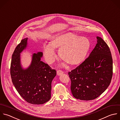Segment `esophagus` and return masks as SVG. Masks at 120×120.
Instances as JSON below:
<instances>
[{"label": "esophagus", "mask_w": 120, "mask_h": 120, "mask_svg": "<svg viewBox=\"0 0 120 120\" xmlns=\"http://www.w3.org/2000/svg\"><path fill=\"white\" fill-rule=\"evenodd\" d=\"M64 73V72H63V71H62V70H58L57 71V75H61V74H62L63 73Z\"/></svg>", "instance_id": "34e87169"}]
</instances>
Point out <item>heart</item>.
Segmentation results:
<instances>
[{
	"instance_id": "heart-1",
	"label": "heart",
	"mask_w": 120,
	"mask_h": 120,
	"mask_svg": "<svg viewBox=\"0 0 120 120\" xmlns=\"http://www.w3.org/2000/svg\"><path fill=\"white\" fill-rule=\"evenodd\" d=\"M90 40L85 37H79L71 32H66L54 37L49 45L43 48V54L49 64L54 63L56 58L55 49L59 50L62 60L71 65L82 63L90 48Z\"/></svg>"
}]
</instances>
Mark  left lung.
Wrapping results in <instances>:
<instances>
[{
  "mask_svg": "<svg viewBox=\"0 0 120 120\" xmlns=\"http://www.w3.org/2000/svg\"><path fill=\"white\" fill-rule=\"evenodd\" d=\"M97 43L89 56L68 72L73 96L82 100H93L110 85L112 76V59L104 40L97 37Z\"/></svg>",
  "mask_w": 120,
  "mask_h": 120,
  "instance_id": "1",
  "label": "left lung"
}]
</instances>
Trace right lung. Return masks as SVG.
I'll return each mask as SVG.
<instances>
[{
    "mask_svg": "<svg viewBox=\"0 0 120 120\" xmlns=\"http://www.w3.org/2000/svg\"><path fill=\"white\" fill-rule=\"evenodd\" d=\"M27 39L22 40L12 55L10 67L12 81L18 93L26 102L41 105L51 98V83L56 71L41 61L42 52L33 54L31 64L28 68L22 67L20 53L26 48Z\"/></svg>",
    "mask_w": 120,
    "mask_h": 120,
    "instance_id": "1",
    "label": "right lung"
}]
</instances>
